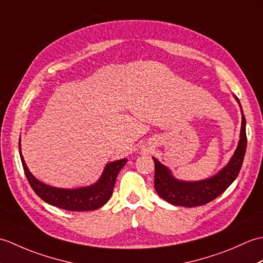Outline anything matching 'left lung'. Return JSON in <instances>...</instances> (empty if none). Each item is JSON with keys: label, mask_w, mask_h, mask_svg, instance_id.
<instances>
[{"label": "left lung", "mask_w": 263, "mask_h": 263, "mask_svg": "<svg viewBox=\"0 0 263 263\" xmlns=\"http://www.w3.org/2000/svg\"><path fill=\"white\" fill-rule=\"evenodd\" d=\"M237 103L239 100L235 97ZM241 107V104H239ZM242 126L239 135L238 146L224 168L216 175L202 181L186 182L180 181L173 176L172 172L156 158L155 161V190L160 198L174 205L192 206L203 205L225 192L227 187L235 181L239 171L242 168L243 159L247 152V128H245V116L241 107Z\"/></svg>", "instance_id": "1"}]
</instances>
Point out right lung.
Wrapping results in <instances>:
<instances>
[{"instance_id": "add662e5", "label": "right lung", "mask_w": 263, "mask_h": 263, "mask_svg": "<svg viewBox=\"0 0 263 263\" xmlns=\"http://www.w3.org/2000/svg\"><path fill=\"white\" fill-rule=\"evenodd\" d=\"M20 149L21 146L19 140V150ZM20 158L27 180L38 197L48 204L70 211H89L103 206L113 193L117 174L127 161L126 158H123L108 163L105 166L102 176L92 185L78 189H60L46 185L43 182L38 181L28 170L25 159L22 157L21 150Z\"/></svg>"}]
</instances>
